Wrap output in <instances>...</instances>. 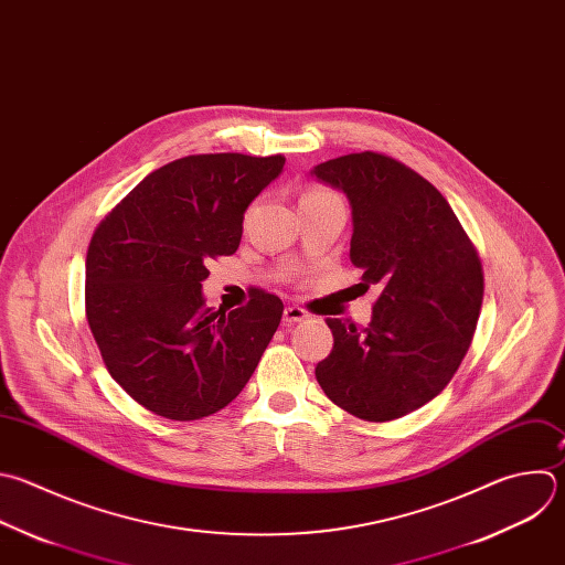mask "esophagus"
Here are the masks:
<instances>
[{
	"mask_svg": "<svg viewBox=\"0 0 565 565\" xmlns=\"http://www.w3.org/2000/svg\"><path fill=\"white\" fill-rule=\"evenodd\" d=\"M308 317V312L303 310V308H299V306H288L286 310H284V323L286 326H292V323H297V321H303Z\"/></svg>",
	"mask_w": 565,
	"mask_h": 565,
	"instance_id": "esophagus-1",
	"label": "esophagus"
}]
</instances>
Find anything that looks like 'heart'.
Returning a JSON list of instances; mask_svg holds the SVG:
<instances>
[{
  "label": "heart",
  "mask_w": 565,
  "mask_h": 565,
  "mask_svg": "<svg viewBox=\"0 0 565 565\" xmlns=\"http://www.w3.org/2000/svg\"><path fill=\"white\" fill-rule=\"evenodd\" d=\"M332 198H337V195H334V193H330L328 188L310 185V188H306V191H303V195H301L299 204H301V202H317V200H332Z\"/></svg>",
  "instance_id": "1"
}]
</instances>
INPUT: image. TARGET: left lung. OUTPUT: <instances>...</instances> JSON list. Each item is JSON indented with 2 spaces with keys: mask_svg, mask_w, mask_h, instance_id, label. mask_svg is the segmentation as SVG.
<instances>
[{
  "mask_svg": "<svg viewBox=\"0 0 565 565\" xmlns=\"http://www.w3.org/2000/svg\"><path fill=\"white\" fill-rule=\"evenodd\" d=\"M312 174L345 193L350 259L361 286L382 288L365 328L326 319L334 345L315 374L332 404L393 422L435 399L466 356L481 301L479 253L446 198L382 152H350Z\"/></svg>",
  "mask_w": 565,
  "mask_h": 565,
  "instance_id": "8db88e82",
  "label": "left lung"
}]
</instances>
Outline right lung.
<instances>
[{
    "instance_id": "add662e5",
    "label": "right lung",
    "mask_w": 565,
    "mask_h": 565,
    "mask_svg": "<svg viewBox=\"0 0 565 565\" xmlns=\"http://www.w3.org/2000/svg\"><path fill=\"white\" fill-rule=\"evenodd\" d=\"M284 154H188L150 172L99 222L86 255V319L110 377L146 411L195 422L248 384L284 303L255 288L206 308V264L239 248L248 204Z\"/></svg>"
}]
</instances>
